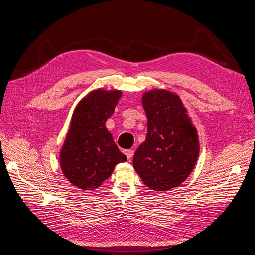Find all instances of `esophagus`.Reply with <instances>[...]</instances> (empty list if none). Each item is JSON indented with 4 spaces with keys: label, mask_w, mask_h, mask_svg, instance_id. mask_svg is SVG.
<instances>
[{
    "label": "esophagus",
    "mask_w": 255,
    "mask_h": 255,
    "mask_svg": "<svg viewBox=\"0 0 255 255\" xmlns=\"http://www.w3.org/2000/svg\"><path fill=\"white\" fill-rule=\"evenodd\" d=\"M124 154L127 156L128 159H131L134 154V151L132 149H127V150H124Z\"/></svg>",
    "instance_id": "esophagus-1"
}]
</instances>
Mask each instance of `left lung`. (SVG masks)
<instances>
[{
  "mask_svg": "<svg viewBox=\"0 0 255 255\" xmlns=\"http://www.w3.org/2000/svg\"><path fill=\"white\" fill-rule=\"evenodd\" d=\"M148 133L133 156V167L150 189L166 191L190 175L200 153L196 128L177 94L165 89L142 98Z\"/></svg>",
  "mask_w": 255,
  "mask_h": 255,
  "instance_id": "left-lung-1",
  "label": "left lung"
}]
</instances>
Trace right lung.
<instances>
[{"instance_id":"add662e5","label":"right lung","mask_w":255,"mask_h":255,"mask_svg":"<svg viewBox=\"0 0 255 255\" xmlns=\"http://www.w3.org/2000/svg\"><path fill=\"white\" fill-rule=\"evenodd\" d=\"M121 97L120 90H93L73 111L60 164L66 178L80 189H97L119 163L127 161L105 125Z\"/></svg>"}]
</instances>
